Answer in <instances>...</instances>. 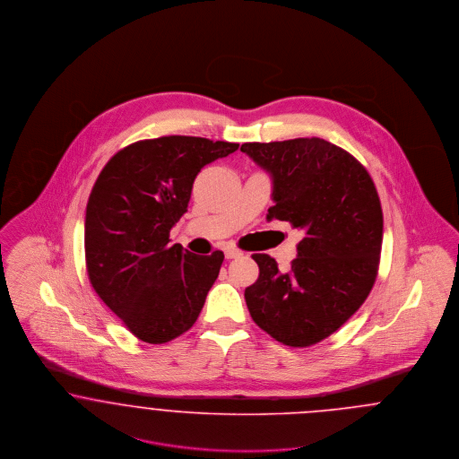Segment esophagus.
Wrapping results in <instances>:
<instances>
[{"instance_id": "34e87169", "label": "esophagus", "mask_w": 459, "mask_h": 459, "mask_svg": "<svg viewBox=\"0 0 459 459\" xmlns=\"http://www.w3.org/2000/svg\"><path fill=\"white\" fill-rule=\"evenodd\" d=\"M239 256H242V251L238 247H234V246L225 247V258L227 260H234V258H239Z\"/></svg>"}]
</instances>
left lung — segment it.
I'll list each match as a JSON object with an SVG mask.
<instances>
[{
	"label": "left lung",
	"instance_id": "1",
	"mask_svg": "<svg viewBox=\"0 0 459 459\" xmlns=\"http://www.w3.org/2000/svg\"><path fill=\"white\" fill-rule=\"evenodd\" d=\"M240 152L272 175L266 220L301 230L287 272L253 255L258 281L244 290L258 327L290 348H307L342 327L375 284L384 217L367 169L320 137L244 143Z\"/></svg>",
	"mask_w": 459,
	"mask_h": 459
}]
</instances>
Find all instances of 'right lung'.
<instances>
[{
    "mask_svg": "<svg viewBox=\"0 0 459 459\" xmlns=\"http://www.w3.org/2000/svg\"><path fill=\"white\" fill-rule=\"evenodd\" d=\"M238 148L193 135L137 141L109 158L91 191L89 281L143 342L163 344L193 327L219 277L221 251L197 256L169 238L201 169Z\"/></svg>",
    "mask_w": 459,
    "mask_h": 459,
    "instance_id": "right-lung-1",
    "label": "right lung"
}]
</instances>
